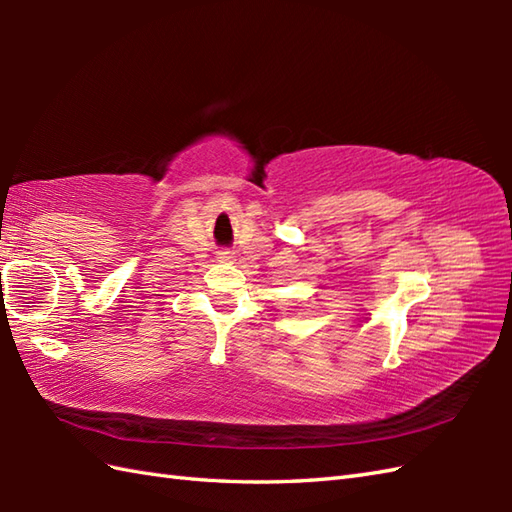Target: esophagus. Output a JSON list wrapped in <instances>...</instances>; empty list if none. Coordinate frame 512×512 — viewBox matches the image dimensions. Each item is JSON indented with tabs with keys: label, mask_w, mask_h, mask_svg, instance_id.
I'll return each mask as SVG.
<instances>
[{
	"label": "esophagus",
	"mask_w": 512,
	"mask_h": 512,
	"mask_svg": "<svg viewBox=\"0 0 512 512\" xmlns=\"http://www.w3.org/2000/svg\"><path fill=\"white\" fill-rule=\"evenodd\" d=\"M217 259H220V262H231V259H233V250L222 248L220 253H217Z\"/></svg>",
	"instance_id": "esophagus-1"
}]
</instances>
